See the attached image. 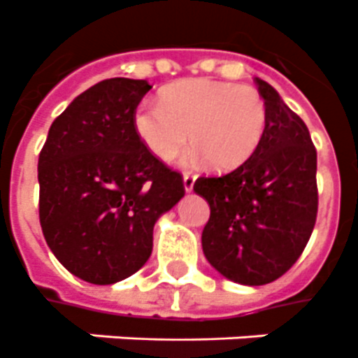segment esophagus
<instances>
[{"mask_svg": "<svg viewBox=\"0 0 358 358\" xmlns=\"http://www.w3.org/2000/svg\"><path fill=\"white\" fill-rule=\"evenodd\" d=\"M194 182H196V176H192V173H185V177H182V187H185V192H192Z\"/></svg>", "mask_w": 358, "mask_h": 358, "instance_id": "1", "label": "esophagus"}]
</instances>
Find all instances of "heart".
Returning <instances> with one entry per match:
<instances>
[{"mask_svg":"<svg viewBox=\"0 0 358 358\" xmlns=\"http://www.w3.org/2000/svg\"><path fill=\"white\" fill-rule=\"evenodd\" d=\"M161 101L136 108L134 129L162 161L181 153L192 131V161L234 170L255 153L268 124L264 99L245 85L192 79L166 88Z\"/></svg>","mask_w":358,"mask_h":358,"instance_id":"b5f03b06","label":"heart"}]
</instances>
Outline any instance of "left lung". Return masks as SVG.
<instances>
[{"mask_svg": "<svg viewBox=\"0 0 358 358\" xmlns=\"http://www.w3.org/2000/svg\"><path fill=\"white\" fill-rule=\"evenodd\" d=\"M268 124L255 153L222 177H199L194 192L210 207L205 259L245 287L275 281L305 250L318 213L316 150L307 125L275 88L257 77Z\"/></svg>", "mask_w": 358, "mask_h": 358, "instance_id": "1", "label": "left lung"}]
</instances>
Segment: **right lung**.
Listing matches in <instances>:
<instances>
[{
	"instance_id": "1",
	"label": "right lung",
	"mask_w": 358,
	"mask_h": 358,
	"mask_svg": "<svg viewBox=\"0 0 358 358\" xmlns=\"http://www.w3.org/2000/svg\"><path fill=\"white\" fill-rule=\"evenodd\" d=\"M144 79L94 85L51 124L38 157L40 225L66 270L92 285L124 281L148 262L153 227L185 196L182 179L140 140Z\"/></svg>"
}]
</instances>
